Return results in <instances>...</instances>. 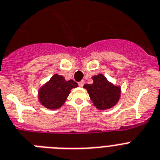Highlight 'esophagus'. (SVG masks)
Listing matches in <instances>:
<instances>
[{
  "mask_svg": "<svg viewBox=\"0 0 160 160\" xmlns=\"http://www.w3.org/2000/svg\"><path fill=\"white\" fill-rule=\"evenodd\" d=\"M84 84H85V81H81V82H78V86H79V87H82Z\"/></svg>",
  "mask_w": 160,
  "mask_h": 160,
  "instance_id": "obj_1",
  "label": "esophagus"
}]
</instances>
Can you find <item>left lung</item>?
Returning a JSON list of instances; mask_svg holds the SVG:
<instances>
[{"label": "left lung", "mask_w": 160, "mask_h": 160, "mask_svg": "<svg viewBox=\"0 0 160 160\" xmlns=\"http://www.w3.org/2000/svg\"><path fill=\"white\" fill-rule=\"evenodd\" d=\"M92 79V84H85L83 87L87 89L94 106L100 110L114 107L121 97V87L110 82L101 73L93 76Z\"/></svg>", "instance_id": "left-lung-1"}]
</instances>
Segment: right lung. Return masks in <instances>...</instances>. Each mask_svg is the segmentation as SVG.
<instances>
[{
  "mask_svg": "<svg viewBox=\"0 0 160 160\" xmlns=\"http://www.w3.org/2000/svg\"><path fill=\"white\" fill-rule=\"evenodd\" d=\"M78 87V83L73 80L66 81L63 76L56 73L39 88L38 91L39 103L52 110L60 108L65 103L71 89Z\"/></svg>",
  "mask_w": 160,
  "mask_h": 160,
  "instance_id": "add662e5",
  "label": "right lung"
}]
</instances>
